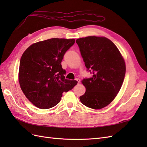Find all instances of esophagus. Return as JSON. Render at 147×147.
Wrapping results in <instances>:
<instances>
[{
    "instance_id": "1",
    "label": "esophagus",
    "mask_w": 147,
    "mask_h": 147,
    "mask_svg": "<svg viewBox=\"0 0 147 147\" xmlns=\"http://www.w3.org/2000/svg\"><path fill=\"white\" fill-rule=\"evenodd\" d=\"M75 80L77 81L78 83H80V80L79 78H75Z\"/></svg>"
}]
</instances>
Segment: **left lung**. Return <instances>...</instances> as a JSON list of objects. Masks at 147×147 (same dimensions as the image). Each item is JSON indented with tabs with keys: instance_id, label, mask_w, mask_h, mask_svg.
<instances>
[{
	"instance_id": "8db88e82",
	"label": "left lung",
	"mask_w": 147,
	"mask_h": 147,
	"mask_svg": "<svg viewBox=\"0 0 147 147\" xmlns=\"http://www.w3.org/2000/svg\"><path fill=\"white\" fill-rule=\"evenodd\" d=\"M87 70L92 77L84 78L86 92L82 103L93 109L110 104L117 96L126 74L125 62L116 45L106 37L89 36L76 40Z\"/></svg>"
}]
</instances>
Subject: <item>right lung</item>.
Returning a JSON list of instances; mask_svg holds the SVG:
<instances>
[{
	"label": "right lung",
	"instance_id": "right-lung-1",
	"mask_svg": "<svg viewBox=\"0 0 147 147\" xmlns=\"http://www.w3.org/2000/svg\"><path fill=\"white\" fill-rule=\"evenodd\" d=\"M75 39L53 38L31 45L21 56L19 83L22 91L35 107L48 109L59 103L64 92L77 84L65 79L61 64Z\"/></svg>",
	"mask_w": 147,
	"mask_h": 147
}]
</instances>
